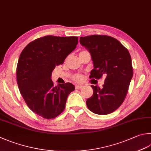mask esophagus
I'll use <instances>...</instances> for the list:
<instances>
[{
    "instance_id": "obj_1",
    "label": "esophagus",
    "mask_w": 151,
    "mask_h": 151,
    "mask_svg": "<svg viewBox=\"0 0 151 151\" xmlns=\"http://www.w3.org/2000/svg\"><path fill=\"white\" fill-rule=\"evenodd\" d=\"M82 87H83V86H82V85H76V89H79Z\"/></svg>"
}]
</instances>
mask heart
<instances>
[{
  "instance_id": "heart-1",
  "label": "heart",
  "mask_w": 151,
  "mask_h": 151,
  "mask_svg": "<svg viewBox=\"0 0 151 151\" xmlns=\"http://www.w3.org/2000/svg\"><path fill=\"white\" fill-rule=\"evenodd\" d=\"M83 77L81 74H76L73 76V79L76 82H80L83 80Z\"/></svg>"
}]
</instances>
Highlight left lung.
<instances>
[{
	"label": "left lung",
	"mask_w": 151,
	"mask_h": 151,
	"mask_svg": "<svg viewBox=\"0 0 151 151\" xmlns=\"http://www.w3.org/2000/svg\"><path fill=\"white\" fill-rule=\"evenodd\" d=\"M80 44L91 55L94 69L90 78L105 77L102 87L91 85L93 94L86 101L91 112L99 115L113 112L124 102L133 77L132 58L121 42L110 36L80 37Z\"/></svg>",
	"instance_id": "left-lung-1"
}]
</instances>
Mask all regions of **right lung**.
I'll use <instances>...</instances> for the list:
<instances>
[{"label": "right lung", "mask_w": 151, "mask_h": 151, "mask_svg": "<svg viewBox=\"0 0 151 151\" xmlns=\"http://www.w3.org/2000/svg\"><path fill=\"white\" fill-rule=\"evenodd\" d=\"M78 42L77 37L47 35L29 42L22 50L17 65V82L25 103L36 114L52 119L63 112L75 87L71 83L55 86L51 75Z\"/></svg>", "instance_id": "right-lung-1"}]
</instances>
